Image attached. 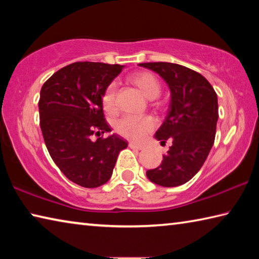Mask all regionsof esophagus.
I'll list each match as a JSON object with an SVG mask.
<instances>
[{
    "label": "esophagus",
    "instance_id": "1",
    "mask_svg": "<svg viewBox=\"0 0 259 259\" xmlns=\"http://www.w3.org/2000/svg\"><path fill=\"white\" fill-rule=\"evenodd\" d=\"M129 147L133 148V150H137V151L143 150L142 145H137V144H135V143H129Z\"/></svg>",
    "mask_w": 259,
    "mask_h": 259
}]
</instances>
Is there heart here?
Returning <instances> with one entry per match:
<instances>
[{
	"instance_id": "obj_1",
	"label": "heart",
	"mask_w": 259,
	"mask_h": 259,
	"mask_svg": "<svg viewBox=\"0 0 259 259\" xmlns=\"http://www.w3.org/2000/svg\"><path fill=\"white\" fill-rule=\"evenodd\" d=\"M130 80L135 83L142 93L148 98H156L161 93V83L155 75L148 72H138L130 76ZM104 108L107 112H114L116 109V84L112 83L105 91L103 97ZM155 121L151 116H135L125 115L119 120L115 129L123 137L139 142L154 129Z\"/></svg>"
}]
</instances>
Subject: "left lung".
Segmentation results:
<instances>
[{"label":"left lung","mask_w":259,"mask_h":259,"mask_svg":"<svg viewBox=\"0 0 259 259\" xmlns=\"http://www.w3.org/2000/svg\"><path fill=\"white\" fill-rule=\"evenodd\" d=\"M166 82L171 99L155 138L172 145L161 164L147 170L151 182L164 187L183 185L195 176L213 145L218 120L217 95L207 78L172 63H143Z\"/></svg>","instance_id":"1"}]
</instances>
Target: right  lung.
Wrapping results in <instances>:
<instances>
[{"label": "right lung", "instance_id": "right-lung-1", "mask_svg": "<svg viewBox=\"0 0 259 259\" xmlns=\"http://www.w3.org/2000/svg\"><path fill=\"white\" fill-rule=\"evenodd\" d=\"M123 67L77 61L57 71L41 89L38 112L46 146L60 171L82 187L107 183L117 155L128 146L117 135L91 139L111 131L103 97Z\"/></svg>", "mask_w": 259, "mask_h": 259}]
</instances>
